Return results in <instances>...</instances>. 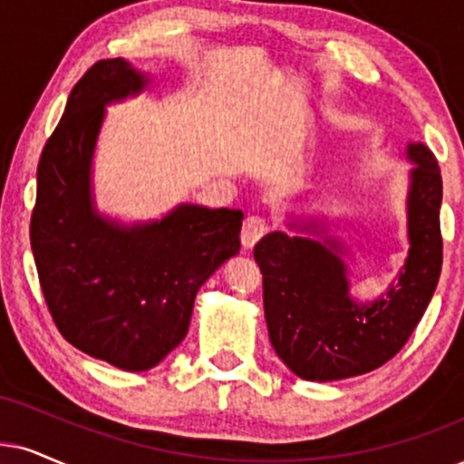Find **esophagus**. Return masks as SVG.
Returning a JSON list of instances; mask_svg holds the SVG:
<instances>
[{"label": "esophagus", "instance_id": "obj_1", "mask_svg": "<svg viewBox=\"0 0 464 464\" xmlns=\"http://www.w3.org/2000/svg\"><path fill=\"white\" fill-rule=\"evenodd\" d=\"M267 220H263L261 216H248L242 225V246L246 250L255 248V244L267 233Z\"/></svg>", "mask_w": 464, "mask_h": 464}]
</instances>
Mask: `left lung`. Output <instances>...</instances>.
Instances as JSON below:
<instances>
[{
    "mask_svg": "<svg viewBox=\"0 0 464 464\" xmlns=\"http://www.w3.org/2000/svg\"><path fill=\"white\" fill-rule=\"evenodd\" d=\"M413 164L407 190L409 252L398 278L371 302L351 293V252L327 236L319 218H289L297 236L274 231L255 246L263 274L269 343L291 372L306 381H338L383 366L404 347L432 300L443 263V184L424 143L404 150Z\"/></svg>",
    "mask_w": 464,
    "mask_h": 464,
    "instance_id": "8db88e82",
    "label": "left lung"
}]
</instances>
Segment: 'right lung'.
I'll use <instances>...</instances> for the list:
<instances>
[{
    "mask_svg": "<svg viewBox=\"0 0 464 464\" xmlns=\"http://www.w3.org/2000/svg\"><path fill=\"white\" fill-rule=\"evenodd\" d=\"M148 85V74L117 57L93 63L72 87L40 156L29 227L57 330L130 372L158 366L184 340L201 285L239 252L244 220L239 209L195 203L132 225L98 212L92 167L107 107Z\"/></svg>",
    "mask_w": 464,
    "mask_h": 464,
    "instance_id": "add662e5",
    "label": "right lung"
}]
</instances>
